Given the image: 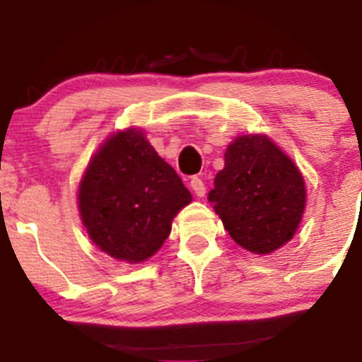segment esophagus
<instances>
[{
  "instance_id": "34e87169",
  "label": "esophagus",
  "mask_w": 362,
  "mask_h": 362,
  "mask_svg": "<svg viewBox=\"0 0 362 362\" xmlns=\"http://www.w3.org/2000/svg\"><path fill=\"white\" fill-rule=\"evenodd\" d=\"M191 189L194 191V194L198 196V198H203V196L206 194V187H204V182L198 177L191 178Z\"/></svg>"
}]
</instances>
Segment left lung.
Listing matches in <instances>:
<instances>
[{
    "mask_svg": "<svg viewBox=\"0 0 362 362\" xmlns=\"http://www.w3.org/2000/svg\"><path fill=\"white\" fill-rule=\"evenodd\" d=\"M208 202L238 245L269 254L289 242L301 222L306 191L294 163L262 134L233 141Z\"/></svg>",
    "mask_w": 362,
    "mask_h": 362,
    "instance_id": "1",
    "label": "left lung"
}]
</instances>
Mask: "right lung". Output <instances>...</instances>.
Returning a JSON list of instances; mask_svg holds the SVG:
<instances>
[{
    "label": "right lung",
    "mask_w": 362,
    "mask_h": 362,
    "mask_svg": "<svg viewBox=\"0 0 362 362\" xmlns=\"http://www.w3.org/2000/svg\"><path fill=\"white\" fill-rule=\"evenodd\" d=\"M191 199L177 171L136 129L105 141L78 189L89 238L113 259L127 262L154 255L170 236L173 217Z\"/></svg>",
    "instance_id": "add662e5"
}]
</instances>
